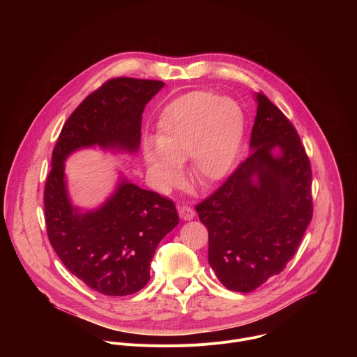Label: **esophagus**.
Instances as JSON below:
<instances>
[{
    "mask_svg": "<svg viewBox=\"0 0 357 357\" xmlns=\"http://www.w3.org/2000/svg\"><path fill=\"white\" fill-rule=\"evenodd\" d=\"M178 213H179L182 220H192L195 218V211L190 206H188V205L179 206L178 208Z\"/></svg>",
    "mask_w": 357,
    "mask_h": 357,
    "instance_id": "1",
    "label": "esophagus"
}]
</instances>
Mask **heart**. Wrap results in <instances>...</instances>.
<instances>
[{"label":"heart","instance_id":"heart-1","mask_svg":"<svg viewBox=\"0 0 357 357\" xmlns=\"http://www.w3.org/2000/svg\"><path fill=\"white\" fill-rule=\"evenodd\" d=\"M244 132L237 101L212 90H195L168 103L157 124V144L146 142L145 161L161 186L181 181V162L189 157L192 178L211 186L230 171Z\"/></svg>","mask_w":357,"mask_h":357}]
</instances>
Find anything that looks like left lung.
Masks as SVG:
<instances>
[{"label": "left lung", "mask_w": 357, "mask_h": 357, "mask_svg": "<svg viewBox=\"0 0 357 357\" xmlns=\"http://www.w3.org/2000/svg\"><path fill=\"white\" fill-rule=\"evenodd\" d=\"M256 98L251 154L195 206L208 227L209 264L236 292L257 289L287 267L314 213L311 162L295 127L264 93Z\"/></svg>", "instance_id": "8db88e82"}]
</instances>
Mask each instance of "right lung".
Returning a JSON list of instances; mask_svg holds the SVG:
<instances>
[{
	"mask_svg": "<svg viewBox=\"0 0 357 357\" xmlns=\"http://www.w3.org/2000/svg\"><path fill=\"white\" fill-rule=\"evenodd\" d=\"M161 80L114 77L90 93L62 127L43 192L47 238L63 266L89 288L109 296L138 292L149 281V264L160 241L179 223L175 203L123 181L94 212L70 205L65 160L70 152L98 145L134 152L141 141L145 105Z\"/></svg>",
	"mask_w": 357,
	"mask_h": 357,
	"instance_id": "obj_1",
	"label": "right lung"
}]
</instances>
